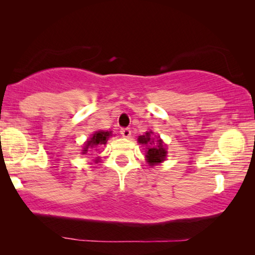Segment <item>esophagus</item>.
Wrapping results in <instances>:
<instances>
[{"instance_id":"esophagus-1","label":"esophagus","mask_w":255,"mask_h":255,"mask_svg":"<svg viewBox=\"0 0 255 255\" xmlns=\"http://www.w3.org/2000/svg\"><path fill=\"white\" fill-rule=\"evenodd\" d=\"M120 133H122L123 137L128 138V137H130V135H131V130L129 128H122V129H120Z\"/></svg>"}]
</instances>
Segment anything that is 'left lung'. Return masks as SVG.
I'll return each mask as SVG.
<instances>
[{
    "label": "left lung",
    "mask_w": 255,
    "mask_h": 255,
    "mask_svg": "<svg viewBox=\"0 0 255 255\" xmlns=\"http://www.w3.org/2000/svg\"><path fill=\"white\" fill-rule=\"evenodd\" d=\"M150 133H152V131L146 132V135L139 136L138 137V141L144 145L154 143V141L150 139ZM165 156L166 150L163 147L161 139H158V146H156V147H150L148 148V150H146V158H147V162L149 164H152V165L163 162L164 159H165Z\"/></svg>",
    "instance_id": "left-lung-1"
}]
</instances>
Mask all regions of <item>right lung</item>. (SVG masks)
Wrapping results in <instances>:
<instances>
[{
    "label": "right lung",
    "instance_id": "1",
    "mask_svg": "<svg viewBox=\"0 0 255 255\" xmlns=\"http://www.w3.org/2000/svg\"><path fill=\"white\" fill-rule=\"evenodd\" d=\"M110 133L111 132H109V131H98V132L94 133L91 139H90L88 143H86V147L84 148L83 153L88 152L86 149L89 148V146H91V147H94V146H96V147H97V146H99V145L106 144L108 137L110 136Z\"/></svg>",
    "mask_w": 255,
    "mask_h": 255
}]
</instances>
